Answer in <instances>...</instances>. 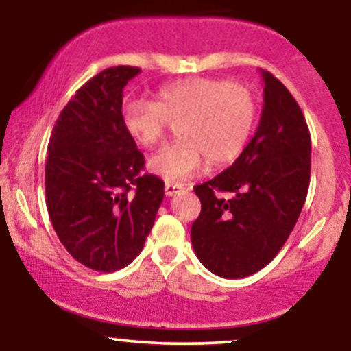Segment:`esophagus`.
<instances>
[{
    "mask_svg": "<svg viewBox=\"0 0 351 351\" xmlns=\"http://www.w3.org/2000/svg\"><path fill=\"white\" fill-rule=\"evenodd\" d=\"M183 189H184V186H183V184H180V183H167V184H165V195L170 198V196L178 195V193L183 191Z\"/></svg>",
    "mask_w": 351,
    "mask_h": 351,
    "instance_id": "esophagus-1",
    "label": "esophagus"
}]
</instances>
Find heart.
<instances>
[{
    "label": "heart",
    "instance_id": "1",
    "mask_svg": "<svg viewBox=\"0 0 351 351\" xmlns=\"http://www.w3.org/2000/svg\"><path fill=\"white\" fill-rule=\"evenodd\" d=\"M257 102L249 88L226 79H184L163 86L148 102L135 99L122 108V125L134 142L152 148L175 123L176 135L148 160V171L181 181L206 167L234 162L251 138Z\"/></svg>",
    "mask_w": 351,
    "mask_h": 351
}]
</instances>
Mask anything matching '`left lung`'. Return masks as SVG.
Returning <instances> with one entry per match:
<instances>
[{
	"mask_svg": "<svg viewBox=\"0 0 351 351\" xmlns=\"http://www.w3.org/2000/svg\"><path fill=\"white\" fill-rule=\"evenodd\" d=\"M259 127L239 158L195 193L201 213L191 243L201 264L224 279L265 267L299 219L310 183V132L299 104L269 71Z\"/></svg>",
	"mask_w": 351,
	"mask_h": 351,
	"instance_id": "1",
	"label": "left lung"
}]
</instances>
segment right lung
I'll list each match as a JSON object with an SVG mask.
<instances>
[{
  "label": "right lung",
  "instance_id": "right-lung-1",
  "mask_svg": "<svg viewBox=\"0 0 351 351\" xmlns=\"http://www.w3.org/2000/svg\"><path fill=\"white\" fill-rule=\"evenodd\" d=\"M138 67L99 72L75 92L47 145L46 206L67 252L97 272L127 267L142 252L165 183L142 175L145 158L122 125L123 87Z\"/></svg>",
  "mask_w": 351,
  "mask_h": 351
}]
</instances>
